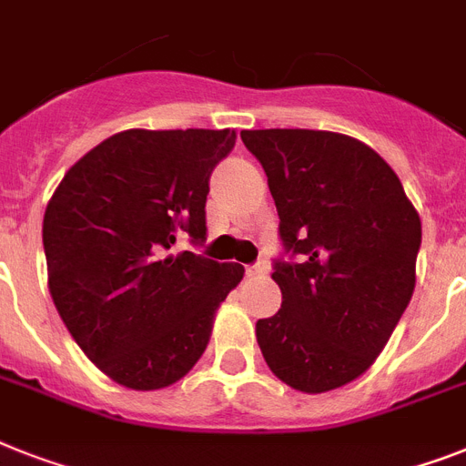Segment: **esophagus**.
<instances>
[{"instance_id":"1","label":"esophagus","mask_w":466,"mask_h":466,"mask_svg":"<svg viewBox=\"0 0 466 466\" xmlns=\"http://www.w3.org/2000/svg\"><path fill=\"white\" fill-rule=\"evenodd\" d=\"M268 267L267 261H257L255 267H248V276H267Z\"/></svg>"}]
</instances>
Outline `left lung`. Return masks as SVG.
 <instances>
[{
    "label": "left lung",
    "mask_w": 466,
    "mask_h": 466,
    "mask_svg": "<svg viewBox=\"0 0 466 466\" xmlns=\"http://www.w3.org/2000/svg\"><path fill=\"white\" fill-rule=\"evenodd\" d=\"M240 137L267 171L283 245L305 259L276 261L283 302L257 321L261 355L299 393L348 386L410 305L421 218L398 173L357 137L305 128Z\"/></svg>",
    "instance_id": "left-lung-1"
}]
</instances>
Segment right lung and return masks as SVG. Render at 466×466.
<instances>
[{
	"label": "right lung",
	"mask_w": 466,
	"mask_h": 466,
	"mask_svg": "<svg viewBox=\"0 0 466 466\" xmlns=\"http://www.w3.org/2000/svg\"><path fill=\"white\" fill-rule=\"evenodd\" d=\"M236 130L130 128L61 178L42 224L47 286L95 367L130 390H159L190 371L214 319L245 276L240 264L168 249L205 240L209 176Z\"/></svg>",
	"instance_id": "add662e5"
}]
</instances>
